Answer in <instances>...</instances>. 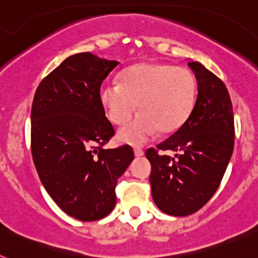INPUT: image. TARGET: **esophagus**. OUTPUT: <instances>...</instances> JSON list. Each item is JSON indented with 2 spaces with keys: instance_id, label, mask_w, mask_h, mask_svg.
I'll return each instance as SVG.
<instances>
[{
  "instance_id": "obj_1",
  "label": "esophagus",
  "mask_w": 258,
  "mask_h": 258,
  "mask_svg": "<svg viewBox=\"0 0 258 258\" xmlns=\"http://www.w3.org/2000/svg\"><path fill=\"white\" fill-rule=\"evenodd\" d=\"M143 150L141 149V147H134V155H136L137 157H140V156H143Z\"/></svg>"
}]
</instances>
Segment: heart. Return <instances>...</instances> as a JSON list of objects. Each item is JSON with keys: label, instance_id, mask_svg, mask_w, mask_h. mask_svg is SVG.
Here are the masks:
<instances>
[{"label": "heart", "instance_id": "obj_1", "mask_svg": "<svg viewBox=\"0 0 258 258\" xmlns=\"http://www.w3.org/2000/svg\"><path fill=\"white\" fill-rule=\"evenodd\" d=\"M197 95V79L187 68L137 63L118 75L117 86H102L99 99L115 125L126 124L138 104L141 115L120 131L118 140L142 145L157 131L161 134L178 131L190 117Z\"/></svg>", "mask_w": 258, "mask_h": 258}]
</instances>
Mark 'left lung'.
I'll return each instance as SVG.
<instances>
[{
	"label": "left lung",
	"mask_w": 258,
	"mask_h": 258,
	"mask_svg": "<svg viewBox=\"0 0 258 258\" xmlns=\"http://www.w3.org/2000/svg\"><path fill=\"white\" fill-rule=\"evenodd\" d=\"M198 81V98L187 121L149 149L152 199L170 216H188L217 191L234 150V112L225 84L199 61H188ZM173 151L174 158L159 154Z\"/></svg>",
	"instance_id": "8db88e82"
}]
</instances>
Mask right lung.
<instances>
[{"label":"right lung","mask_w":258,"mask_h":258,"mask_svg":"<svg viewBox=\"0 0 258 258\" xmlns=\"http://www.w3.org/2000/svg\"><path fill=\"white\" fill-rule=\"evenodd\" d=\"M118 61L90 52L68 56L38 85L31 111V149L38 177L63 212L80 221L106 217L134 154L103 149L115 134L99 99Z\"/></svg>","instance_id":"1"}]
</instances>
